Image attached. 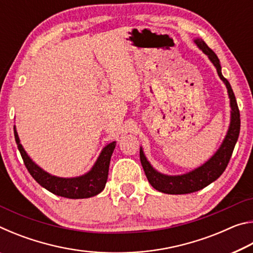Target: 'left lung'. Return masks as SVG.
<instances>
[{"instance_id": "obj_1", "label": "left lung", "mask_w": 253, "mask_h": 253, "mask_svg": "<svg viewBox=\"0 0 253 253\" xmlns=\"http://www.w3.org/2000/svg\"><path fill=\"white\" fill-rule=\"evenodd\" d=\"M194 42L208 55L210 61L216 68L217 75H219L220 79L224 83L226 89H228L231 107L230 126L223 142H222L219 149L214 153V155L208 162H205L203 165L199 166L198 169L182 175H165L157 172L151 165V163L147 161L143 148L140 147V163H142L144 172L146 174L149 184L155 190L166 194L193 193V192L202 190L205 186H208L209 184H211L215 179L219 178L229 164V161L233 153L235 144H237L240 132V111L238 108V104L230 83L222 75L219 58L216 57V54L209 48L202 39H195Z\"/></svg>"}]
</instances>
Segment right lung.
Wrapping results in <instances>:
<instances>
[{"label":"right lung","mask_w":253,"mask_h":253,"mask_svg":"<svg viewBox=\"0 0 253 253\" xmlns=\"http://www.w3.org/2000/svg\"><path fill=\"white\" fill-rule=\"evenodd\" d=\"M14 137L29 173L42 187H44L51 193L67 199H88L99 194L105 188L107 178H108L110 158L116 147V142L109 143L102 148L99 157L97 158L96 163L88 173L77 177H59L45 172L30 158L20 143L15 126Z\"/></svg>","instance_id":"obj_1"}]
</instances>
